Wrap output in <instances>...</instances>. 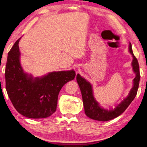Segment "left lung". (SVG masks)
Masks as SVG:
<instances>
[{"instance_id": "left-lung-1", "label": "left lung", "mask_w": 147, "mask_h": 147, "mask_svg": "<svg viewBox=\"0 0 147 147\" xmlns=\"http://www.w3.org/2000/svg\"><path fill=\"white\" fill-rule=\"evenodd\" d=\"M129 51L133 57V61L131 62L132 67L134 73L136 74V78L134 79V86L129 92L128 96L124 98L123 101L118 104L114 109H105L100 106L93 95L92 86L91 84L86 81L79 74L77 75V81L80 88L81 94H82L83 102L85 113L86 116L93 120L98 121H108L119 117L123 113L132 101L136 97L139 88V80H140V72L138 59L134 56L132 51L131 44H129Z\"/></svg>"}]
</instances>
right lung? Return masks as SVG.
<instances>
[{"mask_svg": "<svg viewBox=\"0 0 147 147\" xmlns=\"http://www.w3.org/2000/svg\"><path fill=\"white\" fill-rule=\"evenodd\" d=\"M19 40L20 38L8 54L5 69L7 93L21 115L30 119L49 117L56 111L60 90L75 78V71H53L34 78L25 73L21 66Z\"/></svg>", "mask_w": 147, "mask_h": 147, "instance_id": "right-lung-1", "label": "right lung"}]
</instances>
